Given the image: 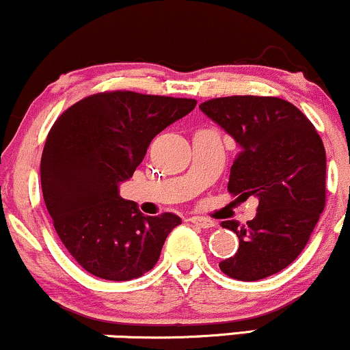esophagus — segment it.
<instances>
[{
    "instance_id": "1",
    "label": "esophagus",
    "mask_w": 350,
    "mask_h": 350,
    "mask_svg": "<svg viewBox=\"0 0 350 350\" xmlns=\"http://www.w3.org/2000/svg\"><path fill=\"white\" fill-rule=\"evenodd\" d=\"M190 221H191L193 224L200 226V228H204V229H208V228H215V226H216L215 221L208 219V217H203V216H191V217H190Z\"/></svg>"
}]
</instances>
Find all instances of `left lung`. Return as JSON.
Segmentation results:
<instances>
[{"instance_id": "8db88e82", "label": "left lung", "mask_w": 350, "mask_h": 350, "mask_svg": "<svg viewBox=\"0 0 350 350\" xmlns=\"http://www.w3.org/2000/svg\"><path fill=\"white\" fill-rule=\"evenodd\" d=\"M200 109L239 146L229 193L258 198L257 215L247 224H221L236 232L239 249L219 269L242 282L278 273L305 249L326 204L321 137L310 119L282 98H215Z\"/></svg>"}]
</instances>
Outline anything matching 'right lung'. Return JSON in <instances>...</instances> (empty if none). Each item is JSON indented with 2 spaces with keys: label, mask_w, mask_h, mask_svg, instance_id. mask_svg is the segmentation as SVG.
I'll list each match as a JSON object with an SVG mask.
<instances>
[{
  "label": "right lung",
  "mask_w": 350,
  "mask_h": 350,
  "mask_svg": "<svg viewBox=\"0 0 350 350\" xmlns=\"http://www.w3.org/2000/svg\"><path fill=\"white\" fill-rule=\"evenodd\" d=\"M196 100L105 92L86 96L53 122L40 160V183L53 228L88 273L113 282L142 277L157 264L167 236L182 219L144 216L119 196L147 147Z\"/></svg>",
  "instance_id": "right-lung-1"
}]
</instances>
